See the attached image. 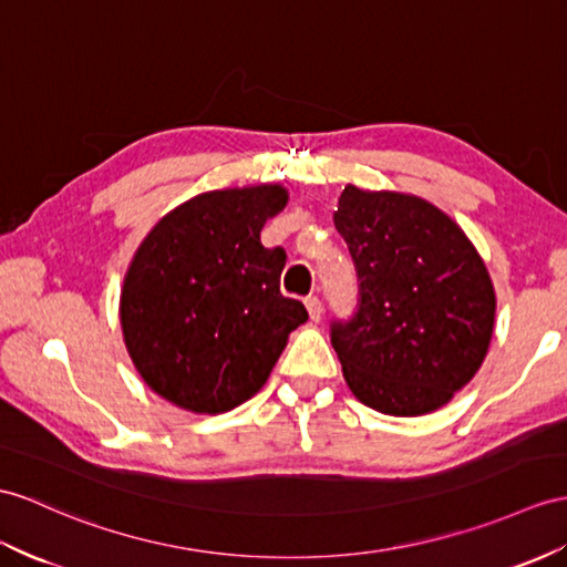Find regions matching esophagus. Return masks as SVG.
I'll list each match as a JSON object with an SVG mask.
<instances>
[{
    "mask_svg": "<svg viewBox=\"0 0 567 567\" xmlns=\"http://www.w3.org/2000/svg\"><path fill=\"white\" fill-rule=\"evenodd\" d=\"M306 308H308L310 320H312V322H320V317H322V300L317 298V296H308V298H306Z\"/></svg>",
    "mask_w": 567,
    "mask_h": 567,
    "instance_id": "esophagus-1",
    "label": "esophagus"
}]
</instances>
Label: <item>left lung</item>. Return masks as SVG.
<instances>
[{
    "label": "left lung",
    "mask_w": 567,
    "mask_h": 567,
    "mask_svg": "<svg viewBox=\"0 0 567 567\" xmlns=\"http://www.w3.org/2000/svg\"><path fill=\"white\" fill-rule=\"evenodd\" d=\"M334 226L358 276L355 310L329 322L351 392L390 416L447 404L476 375L493 334L495 293L474 245L433 204L353 185Z\"/></svg>",
    "instance_id": "obj_1"
}]
</instances>
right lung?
Wrapping results in <instances>:
<instances>
[{
  "label": "right lung",
  "mask_w": 567,
  "mask_h": 567,
  "mask_svg": "<svg viewBox=\"0 0 567 567\" xmlns=\"http://www.w3.org/2000/svg\"><path fill=\"white\" fill-rule=\"evenodd\" d=\"M286 199L279 185L206 192L163 216L136 250L120 300L124 343L168 402L236 409L308 320L300 300L281 296L284 247L259 243Z\"/></svg>",
  "instance_id": "obj_1"
}]
</instances>
